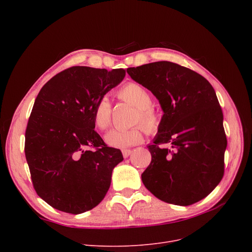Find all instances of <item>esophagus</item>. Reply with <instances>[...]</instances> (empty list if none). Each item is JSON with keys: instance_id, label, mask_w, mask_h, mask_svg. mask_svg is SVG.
I'll return each instance as SVG.
<instances>
[{"instance_id": "esophagus-1", "label": "esophagus", "mask_w": 252, "mask_h": 252, "mask_svg": "<svg viewBox=\"0 0 252 252\" xmlns=\"http://www.w3.org/2000/svg\"><path fill=\"white\" fill-rule=\"evenodd\" d=\"M131 153H133V151L129 150V149H125V150H123V155H124V157H125V158L128 157Z\"/></svg>"}]
</instances>
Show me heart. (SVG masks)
I'll use <instances>...</instances> for the list:
<instances>
[{
    "label": "heart",
    "mask_w": 252,
    "mask_h": 252,
    "mask_svg": "<svg viewBox=\"0 0 252 252\" xmlns=\"http://www.w3.org/2000/svg\"><path fill=\"white\" fill-rule=\"evenodd\" d=\"M118 97L137 108L135 123H140L148 133H154L160 126V115L152 106L149 92L136 83H128L118 91ZM93 121L95 126L104 130L111 124V104L106 97L100 98L93 108ZM143 140V129L135 126L128 129H111L105 136L109 146L126 149Z\"/></svg>",
    "instance_id": "1"
}]
</instances>
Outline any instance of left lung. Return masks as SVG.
Returning <instances> with one entry per match:
<instances>
[{
    "label": "left lung",
    "instance_id": "left-lung-1",
    "mask_svg": "<svg viewBox=\"0 0 252 252\" xmlns=\"http://www.w3.org/2000/svg\"><path fill=\"white\" fill-rule=\"evenodd\" d=\"M159 101L163 115L152 159L142 182L166 203L187 206L211 193L222 179L227 137L216 92L206 78L169 61L126 69ZM162 144H167L163 148Z\"/></svg>",
    "mask_w": 252,
    "mask_h": 252
}]
</instances>
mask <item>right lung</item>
<instances>
[{"instance_id":"1","label":"right lung","mask_w":252,"mask_h":252,"mask_svg":"<svg viewBox=\"0 0 252 252\" xmlns=\"http://www.w3.org/2000/svg\"><path fill=\"white\" fill-rule=\"evenodd\" d=\"M125 75L123 68L73 66L39 91L25 130L24 152L33 188L52 207L78 215L104 199L112 170L124 157L94 129L93 108Z\"/></svg>"}]
</instances>
